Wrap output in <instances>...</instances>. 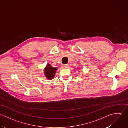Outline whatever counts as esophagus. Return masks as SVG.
Segmentation results:
<instances>
[{"label":"esophagus","instance_id":"esophagus-1","mask_svg":"<svg viewBox=\"0 0 128 128\" xmlns=\"http://www.w3.org/2000/svg\"><path fill=\"white\" fill-rule=\"evenodd\" d=\"M68 67V64H64V65H63V67L64 68H66Z\"/></svg>","mask_w":128,"mask_h":128}]
</instances>
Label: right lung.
I'll return each instance as SVG.
<instances>
[{"label": "right lung", "instance_id": "add662e5", "mask_svg": "<svg viewBox=\"0 0 128 128\" xmlns=\"http://www.w3.org/2000/svg\"><path fill=\"white\" fill-rule=\"evenodd\" d=\"M57 69L56 67L53 68L50 64H48L44 70V74L48 80H51L54 76Z\"/></svg>", "mask_w": 128, "mask_h": 128}]
</instances>
